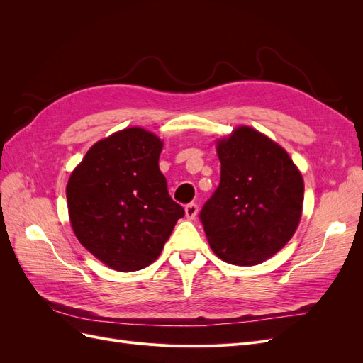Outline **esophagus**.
I'll use <instances>...</instances> for the list:
<instances>
[{"mask_svg": "<svg viewBox=\"0 0 363 363\" xmlns=\"http://www.w3.org/2000/svg\"><path fill=\"white\" fill-rule=\"evenodd\" d=\"M184 215H186V218H188V219H195V216L199 215V206L194 204V203L188 204V206L184 207Z\"/></svg>", "mask_w": 363, "mask_h": 363, "instance_id": "obj_1", "label": "esophagus"}]
</instances>
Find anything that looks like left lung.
<instances>
[{"mask_svg":"<svg viewBox=\"0 0 363 363\" xmlns=\"http://www.w3.org/2000/svg\"><path fill=\"white\" fill-rule=\"evenodd\" d=\"M221 182L200 213L208 245L251 267L286 245L303 215L304 182L288 151L248 125L216 139Z\"/></svg>","mask_w":363,"mask_h":363,"instance_id":"8db88e82","label":"left lung"}]
</instances>
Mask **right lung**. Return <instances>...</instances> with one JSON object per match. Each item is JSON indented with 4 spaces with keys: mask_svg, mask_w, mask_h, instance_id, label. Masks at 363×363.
Wrapping results in <instances>:
<instances>
[{
    "mask_svg": "<svg viewBox=\"0 0 363 363\" xmlns=\"http://www.w3.org/2000/svg\"><path fill=\"white\" fill-rule=\"evenodd\" d=\"M163 140L127 127L87 150L67 184L79 242L106 267L130 272L155 262L184 211L159 169Z\"/></svg>",
    "mask_w": 363,
    "mask_h": 363,
    "instance_id": "add662e5",
    "label": "right lung"
}]
</instances>
